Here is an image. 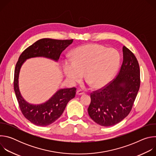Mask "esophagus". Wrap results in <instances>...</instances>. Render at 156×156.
<instances>
[{
    "label": "esophagus",
    "instance_id": "obj_1",
    "mask_svg": "<svg viewBox=\"0 0 156 156\" xmlns=\"http://www.w3.org/2000/svg\"><path fill=\"white\" fill-rule=\"evenodd\" d=\"M76 94L77 95H83V94H84V92H83L81 90H78L76 91Z\"/></svg>",
    "mask_w": 156,
    "mask_h": 156
}]
</instances>
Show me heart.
Listing matches in <instances>:
<instances>
[{
	"mask_svg": "<svg viewBox=\"0 0 156 156\" xmlns=\"http://www.w3.org/2000/svg\"><path fill=\"white\" fill-rule=\"evenodd\" d=\"M72 62L65 60L63 73L72 84L81 81L84 75L88 84L101 89L109 83L120 65V57L114 49L98 44H89L76 48L72 55Z\"/></svg>",
	"mask_w": 156,
	"mask_h": 156,
	"instance_id": "b5f03b06",
	"label": "heart"
}]
</instances>
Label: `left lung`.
Wrapping results in <instances>:
<instances>
[{"instance_id":"8db88e82","label":"left lung","mask_w":156,"mask_h":156,"mask_svg":"<svg viewBox=\"0 0 156 156\" xmlns=\"http://www.w3.org/2000/svg\"><path fill=\"white\" fill-rule=\"evenodd\" d=\"M140 86L138 62L133 53L123 46V63L119 75L107 86L91 94L89 115L101 126L116 125L130 112Z\"/></svg>"}]
</instances>
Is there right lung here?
<instances>
[{"instance_id":"1","label":"right lung","mask_w":156,"mask_h":156,"mask_svg":"<svg viewBox=\"0 0 156 156\" xmlns=\"http://www.w3.org/2000/svg\"><path fill=\"white\" fill-rule=\"evenodd\" d=\"M73 39L57 40L44 38L35 42L19 57L14 74V90L22 114L33 124L45 126L56 121L62 114L67 103L75 98L76 88L58 90L48 101L41 104H30L21 96L18 78L22 65L29 58L44 57L58 62L61 53L73 42Z\"/></svg>"}]
</instances>
